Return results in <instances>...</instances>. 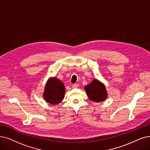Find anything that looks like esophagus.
<instances>
[{"label":"esophagus","instance_id":"esophagus-1","mask_svg":"<svg viewBox=\"0 0 150 150\" xmlns=\"http://www.w3.org/2000/svg\"><path fill=\"white\" fill-rule=\"evenodd\" d=\"M79 87V84L78 83H75V84L72 85V88H76Z\"/></svg>","mask_w":150,"mask_h":150}]
</instances>
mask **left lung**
Segmentation results:
<instances>
[{
	"mask_svg": "<svg viewBox=\"0 0 150 150\" xmlns=\"http://www.w3.org/2000/svg\"><path fill=\"white\" fill-rule=\"evenodd\" d=\"M88 99L94 102H101L108 97L106 88L103 83L94 79L89 84L84 87Z\"/></svg>",
	"mask_w": 150,
	"mask_h": 150,
	"instance_id": "obj_1",
	"label": "left lung"
}]
</instances>
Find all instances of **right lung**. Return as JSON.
<instances>
[{"instance_id":"1","label":"right lung","mask_w":150,"mask_h":150,"mask_svg":"<svg viewBox=\"0 0 150 150\" xmlns=\"http://www.w3.org/2000/svg\"><path fill=\"white\" fill-rule=\"evenodd\" d=\"M65 94L64 83L57 77H50L45 86L43 97L51 105H57L63 101Z\"/></svg>"}]
</instances>
